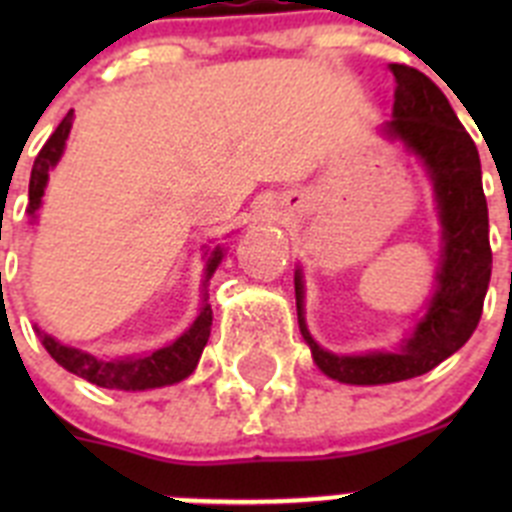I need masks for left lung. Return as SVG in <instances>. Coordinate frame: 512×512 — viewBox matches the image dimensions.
I'll return each mask as SVG.
<instances>
[{
  "label": "left lung",
  "mask_w": 512,
  "mask_h": 512,
  "mask_svg": "<svg viewBox=\"0 0 512 512\" xmlns=\"http://www.w3.org/2000/svg\"><path fill=\"white\" fill-rule=\"evenodd\" d=\"M395 76L392 120L384 125L387 138L423 161L436 192L441 217V266L436 292L428 310L395 354L338 356L315 343L305 325V287L295 274L297 320L312 359L323 374L346 384H390L431 372L456 354L477 328L492 274L490 220L482 192V166L474 140L464 130L449 99L418 69L390 63Z\"/></svg>",
  "instance_id": "left-lung-1"
}]
</instances>
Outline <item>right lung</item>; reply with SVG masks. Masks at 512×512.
Returning a JSON list of instances; mask_svg holds the SVG:
<instances>
[{
    "label": "right lung",
    "mask_w": 512,
    "mask_h": 512,
    "mask_svg": "<svg viewBox=\"0 0 512 512\" xmlns=\"http://www.w3.org/2000/svg\"><path fill=\"white\" fill-rule=\"evenodd\" d=\"M71 120H74V110L63 117L56 133L45 140V146L40 148L38 158L33 164V174H30V202H27V215L35 217L38 207L43 205L45 184H48V174L53 166L58 164L63 148H66V138L71 133ZM223 259V251L215 248L207 261V279L215 274L217 264ZM212 328V307L202 305L200 315L194 318V323L184 330L182 336L176 338L169 346L158 348L153 354L135 356V359H112L104 361L92 354H84L79 348L63 346L56 338L43 333L40 328L38 336L43 341L45 351L63 366L69 369L76 377L87 379V382L97 384V387H107V390H125V392H138V390H153V387H164V384H174L187 379L194 372V366L200 361L202 348L207 346Z\"/></svg>",
    "instance_id": "right-lung-1"
}]
</instances>
